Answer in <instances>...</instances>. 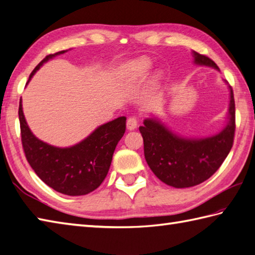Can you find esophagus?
Masks as SVG:
<instances>
[{"instance_id": "34e87169", "label": "esophagus", "mask_w": 255, "mask_h": 255, "mask_svg": "<svg viewBox=\"0 0 255 255\" xmlns=\"http://www.w3.org/2000/svg\"><path fill=\"white\" fill-rule=\"evenodd\" d=\"M127 128H128V131H132V129L136 128H137V120H136V118H134V117L128 118V121H127Z\"/></svg>"}]
</instances>
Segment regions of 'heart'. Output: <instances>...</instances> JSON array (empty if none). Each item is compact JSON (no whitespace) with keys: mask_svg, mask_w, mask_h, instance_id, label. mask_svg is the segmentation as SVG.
<instances>
[{"mask_svg":"<svg viewBox=\"0 0 255 255\" xmlns=\"http://www.w3.org/2000/svg\"><path fill=\"white\" fill-rule=\"evenodd\" d=\"M150 66H152V61H150L147 57H142V58H138L132 62L131 69L133 70V77L138 78L147 74V71L150 69Z\"/></svg>","mask_w":255,"mask_h":255,"instance_id":"obj_1","label":"heart"}]
</instances>
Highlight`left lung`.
Listing matches in <instances>:
<instances>
[{
  "label": "left lung",
  "instance_id": "1",
  "mask_svg": "<svg viewBox=\"0 0 255 255\" xmlns=\"http://www.w3.org/2000/svg\"><path fill=\"white\" fill-rule=\"evenodd\" d=\"M194 62L219 70L214 60L193 51ZM230 88L228 123L220 133L205 138L181 137L156 118L144 120L139 127L144 141L145 159L158 179L175 188H187L204 183L219 169L233 145L236 131V105Z\"/></svg>",
  "mask_w": 255,
  "mask_h": 255
}]
</instances>
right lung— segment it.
Instances as JSON below:
<instances>
[{"instance_id":"right-lung-1","label":"right lung","mask_w":255,"mask_h":255,"mask_svg":"<svg viewBox=\"0 0 255 255\" xmlns=\"http://www.w3.org/2000/svg\"><path fill=\"white\" fill-rule=\"evenodd\" d=\"M66 51L46 56L35 67L28 81L46 61ZM18 118L23 149L30 167L46 185L68 196L87 195L102 184L127 123V118L120 117L97 128L80 143L62 148L40 141L32 133L25 120L22 100H19Z\"/></svg>"}]
</instances>
